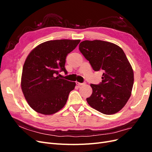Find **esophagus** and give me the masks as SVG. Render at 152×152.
Instances as JSON below:
<instances>
[{
    "label": "esophagus",
    "mask_w": 152,
    "mask_h": 152,
    "mask_svg": "<svg viewBox=\"0 0 152 152\" xmlns=\"http://www.w3.org/2000/svg\"><path fill=\"white\" fill-rule=\"evenodd\" d=\"M76 84L78 86H83L86 84V82H83V83H80L79 82H76Z\"/></svg>",
    "instance_id": "esophagus-1"
}]
</instances>
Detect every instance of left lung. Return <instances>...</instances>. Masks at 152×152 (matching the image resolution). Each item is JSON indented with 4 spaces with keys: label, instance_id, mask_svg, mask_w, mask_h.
I'll return each instance as SVG.
<instances>
[{
    "label": "left lung",
    "instance_id": "obj_1",
    "mask_svg": "<svg viewBox=\"0 0 152 152\" xmlns=\"http://www.w3.org/2000/svg\"><path fill=\"white\" fill-rule=\"evenodd\" d=\"M79 50L94 71L103 72L102 82L91 84L93 93L87 103L103 114L117 113L129 99L134 83V73L125 53L117 45L99 40L83 41Z\"/></svg>",
    "mask_w": 152,
    "mask_h": 152
}]
</instances>
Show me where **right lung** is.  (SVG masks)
<instances>
[{
    "label": "right lung",
    "mask_w": 152,
    "mask_h": 152,
    "mask_svg": "<svg viewBox=\"0 0 152 152\" xmlns=\"http://www.w3.org/2000/svg\"><path fill=\"white\" fill-rule=\"evenodd\" d=\"M80 40H49L39 44L27 56L23 67L21 86L30 107L44 115L56 113L65 105L75 82L60 79L67 73L66 58Z\"/></svg>",
    "instance_id": "obj_1"
}]
</instances>
